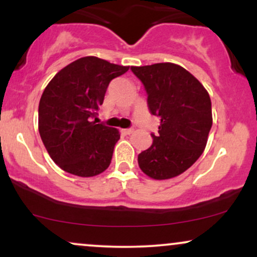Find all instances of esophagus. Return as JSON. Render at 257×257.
<instances>
[{"instance_id":"esophagus-1","label":"esophagus","mask_w":257,"mask_h":257,"mask_svg":"<svg viewBox=\"0 0 257 257\" xmlns=\"http://www.w3.org/2000/svg\"><path fill=\"white\" fill-rule=\"evenodd\" d=\"M133 132H134V131H133L132 128H128V129H123V133H124L125 135H131Z\"/></svg>"}]
</instances>
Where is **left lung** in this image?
<instances>
[{
	"label": "left lung",
	"mask_w": 257,
	"mask_h": 257,
	"mask_svg": "<svg viewBox=\"0 0 257 257\" xmlns=\"http://www.w3.org/2000/svg\"><path fill=\"white\" fill-rule=\"evenodd\" d=\"M145 87L147 106L161 118L152 145L138 156L140 169L156 180L187 170L204 151L213 125L211 101L202 83L172 63L132 66Z\"/></svg>",
	"instance_id": "8db88e82"
}]
</instances>
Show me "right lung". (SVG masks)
Instances as JSON below:
<instances>
[{
  "label": "right lung",
  "instance_id": "1",
  "mask_svg": "<svg viewBox=\"0 0 257 257\" xmlns=\"http://www.w3.org/2000/svg\"><path fill=\"white\" fill-rule=\"evenodd\" d=\"M128 70L84 57L60 70L46 87L38 105V132L51 158L65 172L89 178L110 166L119 133L93 118L110 82Z\"/></svg>",
  "mask_w": 257,
  "mask_h": 257
}]
</instances>
